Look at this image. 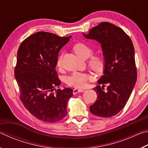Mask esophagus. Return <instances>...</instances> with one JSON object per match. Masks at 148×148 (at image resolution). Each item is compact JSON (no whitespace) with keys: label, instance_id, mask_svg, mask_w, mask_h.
I'll return each mask as SVG.
<instances>
[{"label":"esophagus","instance_id":"esophagus-1","mask_svg":"<svg viewBox=\"0 0 148 148\" xmlns=\"http://www.w3.org/2000/svg\"><path fill=\"white\" fill-rule=\"evenodd\" d=\"M84 91V89H77V88H75L73 89V93L74 95H76L77 94V92H82Z\"/></svg>","mask_w":148,"mask_h":148}]
</instances>
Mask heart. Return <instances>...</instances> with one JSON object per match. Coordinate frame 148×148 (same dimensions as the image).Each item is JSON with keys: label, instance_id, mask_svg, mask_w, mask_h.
<instances>
[{"label": "heart", "instance_id": "obj_1", "mask_svg": "<svg viewBox=\"0 0 148 148\" xmlns=\"http://www.w3.org/2000/svg\"><path fill=\"white\" fill-rule=\"evenodd\" d=\"M73 50L80 58L84 59L89 58L87 64L91 71L96 73H101L104 71L106 65L104 57L101 55H92L93 53V49L91 46L79 42L74 45ZM61 60L62 56H59L57 60V66L58 67L61 66ZM91 79V76L89 74L75 72L66 77V82L69 86L76 88H83Z\"/></svg>", "mask_w": 148, "mask_h": 148}]
</instances>
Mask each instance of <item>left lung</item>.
<instances>
[{"label":"left lung","instance_id":"8db88e82","mask_svg":"<svg viewBox=\"0 0 148 148\" xmlns=\"http://www.w3.org/2000/svg\"><path fill=\"white\" fill-rule=\"evenodd\" d=\"M83 34L101 44L106 61L104 74L98 81L102 87L93 88L97 100L90 106V112L99 117L114 116L125 107L136 82L133 44L123 30L108 22H102Z\"/></svg>","mask_w":148,"mask_h":148}]
</instances>
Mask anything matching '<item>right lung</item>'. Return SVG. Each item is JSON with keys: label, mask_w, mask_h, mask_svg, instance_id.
Here are the masks:
<instances>
[{"label": "right lung", "mask_w": 148, "mask_h": 148, "mask_svg": "<svg viewBox=\"0 0 148 148\" xmlns=\"http://www.w3.org/2000/svg\"><path fill=\"white\" fill-rule=\"evenodd\" d=\"M71 37L38 32L25 39L17 51L14 75L20 100L30 113L42 121L56 123L67 114V102L73 91H53L61 85L56 71L58 53Z\"/></svg>", "instance_id": "obj_1"}]
</instances>
